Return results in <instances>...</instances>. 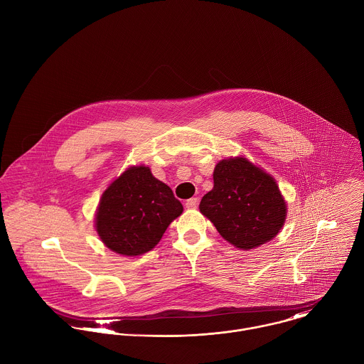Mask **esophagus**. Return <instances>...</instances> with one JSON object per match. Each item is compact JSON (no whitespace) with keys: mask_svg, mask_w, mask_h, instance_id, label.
Segmentation results:
<instances>
[{"mask_svg":"<svg viewBox=\"0 0 364 364\" xmlns=\"http://www.w3.org/2000/svg\"><path fill=\"white\" fill-rule=\"evenodd\" d=\"M186 207H187L188 210L197 208V207H198V200H197V198H190V200H187V201H186Z\"/></svg>","mask_w":364,"mask_h":364,"instance_id":"esophagus-1","label":"esophagus"}]
</instances>
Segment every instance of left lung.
Here are the masks:
<instances>
[{
	"instance_id": "left-lung-1",
	"label": "left lung",
	"mask_w": 364,
	"mask_h": 364,
	"mask_svg": "<svg viewBox=\"0 0 364 364\" xmlns=\"http://www.w3.org/2000/svg\"><path fill=\"white\" fill-rule=\"evenodd\" d=\"M200 211L225 240L249 250L280 232L287 205L270 174L246 157H233L215 166L214 188L203 197Z\"/></svg>"
}]
</instances>
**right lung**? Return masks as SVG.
Here are the masks:
<instances>
[{"instance_id":"obj_1","label":"right lung","mask_w":364,"mask_h":364,"mask_svg":"<svg viewBox=\"0 0 364 364\" xmlns=\"http://www.w3.org/2000/svg\"><path fill=\"white\" fill-rule=\"evenodd\" d=\"M181 213L183 205L168 186L153 177L149 167L132 166L102 193L95 229L112 252L139 256L160 242Z\"/></svg>"}]
</instances>
